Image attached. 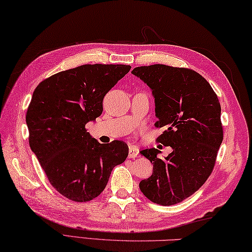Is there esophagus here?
<instances>
[{"label":"esophagus","mask_w":252,"mask_h":252,"mask_svg":"<svg viewBox=\"0 0 252 252\" xmlns=\"http://www.w3.org/2000/svg\"><path fill=\"white\" fill-rule=\"evenodd\" d=\"M138 154H140V152H138L137 147L130 146V148H129V157L130 158H136L138 156Z\"/></svg>","instance_id":"esophagus-1"}]
</instances>
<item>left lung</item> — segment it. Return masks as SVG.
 I'll return each mask as SVG.
<instances>
[{
  "label": "left lung",
  "mask_w": 252,
  "mask_h": 252,
  "mask_svg": "<svg viewBox=\"0 0 252 252\" xmlns=\"http://www.w3.org/2000/svg\"><path fill=\"white\" fill-rule=\"evenodd\" d=\"M132 73L153 91L155 126L165 129L157 142L173 149L165 159L157 157L156 148L141 152L154 171L140 189L155 203L175 205L199 189L215 168L223 141L220 101L207 80L189 68L156 63Z\"/></svg>",
  "instance_id": "8db88e82"
}]
</instances>
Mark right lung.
Returning <instances> with one entry per match:
<instances>
[{
  "mask_svg": "<svg viewBox=\"0 0 252 252\" xmlns=\"http://www.w3.org/2000/svg\"><path fill=\"white\" fill-rule=\"evenodd\" d=\"M130 69L82 65L46 78L32 94L29 145L52 186L68 199L85 202L100 195L112 169L129 155L125 142L99 144L85 125L101 115L105 95Z\"/></svg>",
  "mask_w": 252,
  "mask_h": 252,
  "instance_id": "add662e5",
  "label": "right lung"
}]
</instances>
